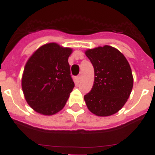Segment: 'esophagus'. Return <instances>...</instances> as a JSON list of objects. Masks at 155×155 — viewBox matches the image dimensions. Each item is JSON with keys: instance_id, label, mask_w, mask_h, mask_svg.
<instances>
[{"instance_id": "esophagus-1", "label": "esophagus", "mask_w": 155, "mask_h": 155, "mask_svg": "<svg viewBox=\"0 0 155 155\" xmlns=\"http://www.w3.org/2000/svg\"><path fill=\"white\" fill-rule=\"evenodd\" d=\"M81 79V75L76 77V80H77V81H78V82H80Z\"/></svg>"}]
</instances>
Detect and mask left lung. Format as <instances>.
<instances>
[{"label": "left lung", "mask_w": 155, "mask_h": 155, "mask_svg": "<svg viewBox=\"0 0 155 155\" xmlns=\"http://www.w3.org/2000/svg\"><path fill=\"white\" fill-rule=\"evenodd\" d=\"M94 71V84L84 98L87 109L98 116H109L123 108L134 84L132 71L124 54L110 46L85 51Z\"/></svg>", "instance_id": "left-lung-1"}]
</instances>
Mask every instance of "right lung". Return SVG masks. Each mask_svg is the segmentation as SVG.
Returning <instances> with one entry per match:
<instances>
[{
  "mask_svg": "<svg viewBox=\"0 0 155 155\" xmlns=\"http://www.w3.org/2000/svg\"><path fill=\"white\" fill-rule=\"evenodd\" d=\"M71 53V48L51 42L39 47L27 61L21 87L37 113L51 116L64 107L74 87L68 63Z\"/></svg>",
  "mask_w": 155,
  "mask_h": 155,
  "instance_id": "right-lung-1",
  "label": "right lung"
}]
</instances>
